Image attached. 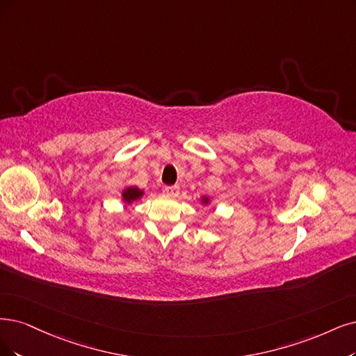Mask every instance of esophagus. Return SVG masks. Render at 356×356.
I'll use <instances>...</instances> for the list:
<instances>
[{
    "label": "esophagus",
    "mask_w": 356,
    "mask_h": 356,
    "mask_svg": "<svg viewBox=\"0 0 356 356\" xmlns=\"http://www.w3.org/2000/svg\"><path fill=\"white\" fill-rule=\"evenodd\" d=\"M164 195H167L168 198H176L179 195V186H165L164 188Z\"/></svg>",
    "instance_id": "esophagus-1"
}]
</instances>
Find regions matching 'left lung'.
I'll return each mask as SVG.
<instances>
[{"instance_id": "1", "label": "left lung", "mask_w": 356, "mask_h": 356, "mask_svg": "<svg viewBox=\"0 0 356 356\" xmlns=\"http://www.w3.org/2000/svg\"><path fill=\"white\" fill-rule=\"evenodd\" d=\"M200 202L204 205V207H208V205H211V202H213V200L209 198V196H207V195H204V196H201L200 198Z\"/></svg>"}]
</instances>
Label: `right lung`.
Returning <instances> with one entry per match:
<instances>
[{
  "label": "right lung",
  "mask_w": 356,
  "mask_h": 356,
  "mask_svg": "<svg viewBox=\"0 0 356 356\" xmlns=\"http://www.w3.org/2000/svg\"><path fill=\"white\" fill-rule=\"evenodd\" d=\"M143 195L145 192L136 186H124V189L122 191V201L124 205H131L138 202Z\"/></svg>",
  "instance_id": "1"
}]
</instances>
